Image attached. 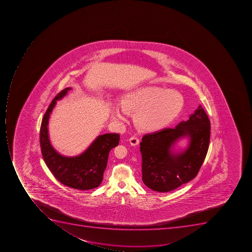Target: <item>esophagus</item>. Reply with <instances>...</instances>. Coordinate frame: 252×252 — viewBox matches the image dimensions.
<instances>
[{
    "instance_id": "obj_1",
    "label": "esophagus",
    "mask_w": 252,
    "mask_h": 252,
    "mask_svg": "<svg viewBox=\"0 0 252 252\" xmlns=\"http://www.w3.org/2000/svg\"><path fill=\"white\" fill-rule=\"evenodd\" d=\"M129 143L131 146H137L139 143V139L136 136H132L129 139Z\"/></svg>"
}]
</instances>
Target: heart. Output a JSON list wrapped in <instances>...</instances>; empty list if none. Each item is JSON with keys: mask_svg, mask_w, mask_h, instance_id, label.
<instances>
[{"mask_svg": "<svg viewBox=\"0 0 252 252\" xmlns=\"http://www.w3.org/2000/svg\"><path fill=\"white\" fill-rule=\"evenodd\" d=\"M123 105H113V120L125 121L127 110L136 112L135 120L139 127L149 131H156L170 124L180 114L185 105L181 93L159 87H145L127 94Z\"/></svg>", "mask_w": 252, "mask_h": 252, "instance_id": "heart-1", "label": "heart"}]
</instances>
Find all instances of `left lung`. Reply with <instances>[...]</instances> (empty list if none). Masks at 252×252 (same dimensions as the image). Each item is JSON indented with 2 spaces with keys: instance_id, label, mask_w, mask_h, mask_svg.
I'll return each mask as SVG.
<instances>
[{
  "instance_id": "left-lung-1",
  "label": "left lung",
  "mask_w": 252,
  "mask_h": 252,
  "mask_svg": "<svg viewBox=\"0 0 252 252\" xmlns=\"http://www.w3.org/2000/svg\"><path fill=\"white\" fill-rule=\"evenodd\" d=\"M210 137V121L201 105L174 128L145 135L140 143L144 185L158 192H168L193 180L204 161ZM183 137L189 139V146L174 152L173 147Z\"/></svg>"
}]
</instances>
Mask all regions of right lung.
<instances>
[{"label": "right lung", "mask_w": 252, "mask_h": 252, "mask_svg": "<svg viewBox=\"0 0 252 252\" xmlns=\"http://www.w3.org/2000/svg\"><path fill=\"white\" fill-rule=\"evenodd\" d=\"M71 88L54 97L42 118L40 129V146L44 161L58 181L77 190H91L101 185L107 166L109 151L119 144L120 135L107 133L98 135L84 152L75 157L60 155L50 143L48 123L57 101L63 98Z\"/></svg>", "instance_id": "1"}]
</instances>
